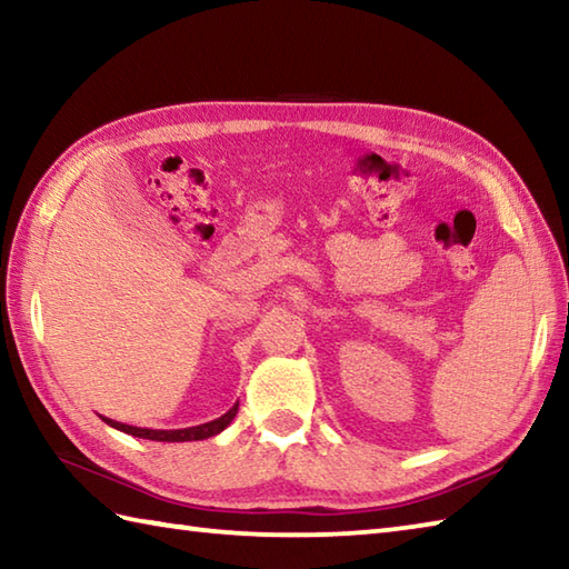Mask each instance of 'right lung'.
Here are the masks:
<instances>
[{"label": "right lung", "mask_w": 569, "mask_h": 569, "mask_svg": "<svg viewBox=\"0 0 569 569\" xmlns=\"http://www.w3.org/2000/svg\"><path fill=\"white\" fill-rule=\"evenodd\" d=\"M239 410V403L227 410L224 416L214 418L210 422H202V426H192V428H180V430H153V428H137V426H127V422H117L112 418H104L107 426H112L117 430H122L127 435H134V438L143 440H156V442H192V440H208L212 435H220L229 422L234 420Z\"/></svg>", "instance_id": "1"}]
</instances>
